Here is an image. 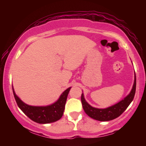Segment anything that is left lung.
<instances>
[{
	"instance_id": "8db88e82",
	"label": "left lung",
	"mask_w": 146,
	"mask_h": 146,
	"mask_svg": "<svg viewBox=\"0 0 146 146\" xmlns=\"http://www.w3.org/2000/svg\"><path fill=\"white\" fill-rule=\"evenodd\" d=\"M135 91H136V76H135L133 86H132L131 91L129 93V95L116 104L108 107V108H104V109L94 108L88 104L85 100L84 94L82 93L81 96V101L82 104L83 109L86 113V115L95 120H98L100 121H110V120H113L120 116L125 111L133 100L135 95Z\"/></svg>"
}]
</instances>
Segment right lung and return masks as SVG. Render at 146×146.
<instances>
[{"mask_svg": "<svg viewBox=\"0 0 146 146\" xmlns=\"http://www.w3.org/2000/svg\"><path fill=\"white\" fill-rule=\"evenodd\" d=\"M71 88L69 87L65 90L57 102L46 106H33L26 104L16 95L13 87L12 89L16 103L22 111L32 121L44 124L58 121L62 117L65 104Z\"/></svg>", "mask_w": 146, "mask_h": 146, "instance_id": "obj_1", "label": "right lung"}]
</instances>
